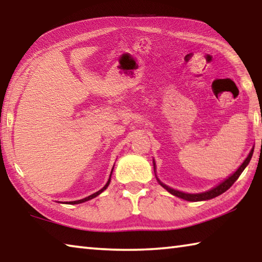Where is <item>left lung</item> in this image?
Masks as SVG:
<instances>
[{"label":"left lung","mask_w":262,"mask_h":262,"mask_svg":"<svg viewBox=\"0 0 262 262\" xmlns=\"http://www.w3.org/2000/svg\"><path fill=\"white\" fill-rule=\"evenodd\" d=\"M253 150H254V149L251 150L250 155L247 156V158L244 160V163L239 166V168L237 169L236 172L231 175V177H229L227 180L223 181L222 183L216 185L215 188L208 190V191H206V192H202V193H184V192L178 191V190H174V189H172V188H169V187H167V185H165V184L161 183L159 180H158V181H159V183H160L161 185H163V187H164L166 190H167V191H168L169 193H172V194H174V196H177V197H179V198H182V199H184V201H189V202L207 201V199H212V198H214V197L220 196L221 193L227 191V190L229 189V188L231 187V185L236 182V180L239 178V175H241L242 173H243V170L245 169L246 166L249 165L250 160H251V158H252V155H253ZM154 165H155V161H154ZM155 166H156V165H155ZM155 168H156V167H155Z\"/></svg>","instance_id":"1"}]
</instances>
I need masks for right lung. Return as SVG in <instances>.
<instances>
[{
    "label": "right lung",
    "instance_id": "add662e5",
    "mask_svg": "<svg viewBox=\"0 0 262 262\" xmlns=\"http://www.w3.org/2000/svg\"><path fill=\"white\" fill-rule=\"evenodd\" d=\"M112 173V172H111ZM111 178V177H110ZM110 181H111V179H108V181H107V183L104 185V187L101 189V190H98L97 192H95V193H93V194H90V196H88V197H85V198H83V199H80V201H75V202H70V203H68V204H72V205H74V204H81V203H83V202H87V201H89V199H93V198H95V197H97L99 193L101 192H103L104 190H105L106 188H107V185L110 184Z\"/></svg>",
    "mask_w": 262,
    "mask_h": 262
}]
</instances>
